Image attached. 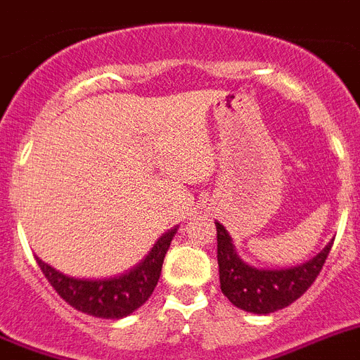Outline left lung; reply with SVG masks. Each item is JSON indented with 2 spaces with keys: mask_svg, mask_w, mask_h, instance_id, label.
<instances>
[{
  "mask_svg": "<svg viewBox=\"0 0 360 360\" xmlns=\"http://www.w3.org/2000/svg\"><path fill=\"white\" fill-rule=\"evenodd\" d=\"M217 224L218 240V271L220 290L236 308L257 315H268L288 308L300 299L309 285L315 282L322 266L330 255L331 244L328 242L313 259L291 266V268H255L244 262L236 253L231 235L220 222Z\"/></svg>",
  "mask_w": 360,
  "mask_h": 360,
  "instance_id": "obj_1",
  "label": "left lung"
}]
</instances>
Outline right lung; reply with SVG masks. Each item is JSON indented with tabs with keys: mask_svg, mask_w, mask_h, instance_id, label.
Listing matches in <instances>:
<instances>
[{
	"mask_svg": "<svg viewBox=\"0 0 360 360\" xmlns=\"http://www.w3.org/2000/svg\"><path fill=\"white\" fill-rule=\"evenodd\" d=\"M178 226L162 235L146 259L127 273L110 278H76L58 271L36 257L45 278L72 308L98 319H124L146 304L158 284L165 253L171 248Z\"/></svg>",
	"mask_w": 360,
	"mask_h": 360,
	"instance_id": "obj_1",
	"label": "right lung"
}]
</instances>
